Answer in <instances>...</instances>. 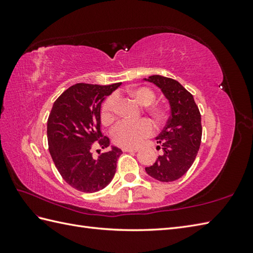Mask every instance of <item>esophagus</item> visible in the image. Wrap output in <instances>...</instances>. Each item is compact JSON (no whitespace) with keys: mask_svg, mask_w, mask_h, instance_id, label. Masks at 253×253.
Listing matches in <instances>:
<instances>
[{"mask_svg":"<svg viewBox=\"0 0 253 253\" xmlns=\"http://www.w3.org/2000/svg\"><path fill=\"white\" fill-rule=\"evenodd\" d=\"M123 151H124V152H137V151H138V148L125 147V148H123Z\"/></svg>","mask_w":253,"mask_h":253,"instance_id":"obj_1","label":"esophagus"}]
</instances>
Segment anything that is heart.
<instances>
[{
    "mask_svg": "<svg viewBox=\"0 0 253 253\" xmlns=\"http://www.w3.org/2000/svg\"><path fill=\"white\" fill-rule=\"evenodd\" d=\"M129 94L135 99L139 104L142 106H148L153 103L155 95L151 90L144 87L133 88L129 90ZM115 105L116 95L112 94L107 96L103 104L101 106V120L104 124H111L115 118ZM150 115L157 123L163 122L166 118V111L161 106H151L147 109ZM154 126L152 122L148 118H142L138 122H126L123 121L118 123L113 128L112 138L117 146L121 147H137L143 142L153 133Z\"/></svg>",
    "mask_w": 253,
    "mask_h": 253,
    "instance_id": "1",
    "label": "heart"
}]
</instances>
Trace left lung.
I'll return each mask as SVG.
<instances>
[{"label": "left lung", "mask_w": 253, "mask_h": 253, "mask_svg": "<svg viewBox=\"0 0 253 253\" xmlns=\"http://www.w3.org/2000/svg\"><path fill=\"white\" fill-rule=\"evenodd\" d=\"M147 82L162 90L169 102L170 116L162 132L155 138L162 149L154 164L146 168L154 179L169 182L184 176L191 168L200 148L201 114L192 94L171 78L153 75Z\"/></svg>", "instance_id": "1"}]
</instances>
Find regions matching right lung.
<instances>
[{
    "instance_id": "add662e5",
    "label": "right lung",
    "mask_w": 253,
    "mask_h": 253,
    "mask_svg": "<svg viewBox=\"0 0 253 253\" xmlns=\"http://www.w3.org/2000/svg\"><path fill=\"white\" fill-rule=\"evenodd\" d=\"M121 84H74L58 96L47 118V143L53 162L63 179L79 191L103 189L115 175L122 150L112 147L98 159L92 152L94 147L110 146V139L101 131L100 110L105 96Z\"/></svg>"
}]
</instances>
